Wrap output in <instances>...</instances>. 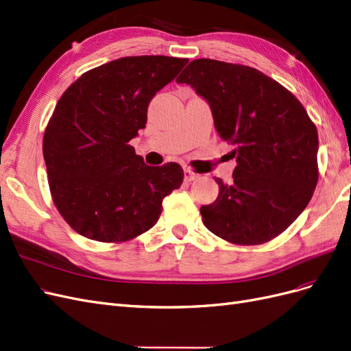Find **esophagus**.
Segmentation results:
<instances>
[{
	"mask_svg": "<svg viewBox=\"0 0 351 351\" xmlns=\"http://www.w3.org/2000/svg\"><path fill=\"white\" fill-rule=\"evenodd\" d=\"M197 178H199V174L193 173L192 169H189V168L184 169V180H186V182H195V180H197Z\"/></svg>",
	"mask_w": 351,
	"mask_h": 351,
	"instance_id": "34e87169",
	"label": "esophagus"
}]
</instances>
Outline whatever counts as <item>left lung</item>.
Masks as SVG:
<instances>
[{"instance_id": "8db88e82", "label": "left lung", "mask_w": 351, "mask_h": 351, "mask_svg": "<svg viewBox=\"0 0 351 351\" xmlns=\"http://www.w3.org/2000/svg\"><path fill=\"white\" fill-rule=\"evenodd\" d=\"M208 104L222 141L234 146L232 182L200 208L215 236L262 244L289 228L317 183V132L303 105L278 82L247 66L193 60L176 80Z\"/></svg>"}]
</instances>
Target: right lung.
I'll use <instances>...</instances> for the list:
<instances>
[{"instance_id":"right-lung-1","label":"right lung","mask_w":351,"mask_h":351,"mask_svg":"<svg viewBox=\"0 0 351 351\" xmlns=\"http://www.w3.org/2000/svg\"><path fill=\"white\" fill-rule=\"evenodd\" d=\"M187 58L124 57L92 69L62 93L44 134L52 199L90 240L117 243L152 228L162 199L183 183L177 162L146 165L129 142L145 129L156 92Z\"/></svg>"}]
</instances>
